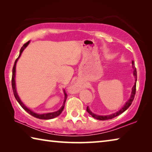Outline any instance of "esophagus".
Masks as SVG:
<instances>
[{"label": "esophagus", "instance_id": "obj_1", "mask_svg": "<svg viewBox=\"0 0 152 152\" xmlns=\"http://www.w3.org/2000/svg\"><path fill=\"white\" fill-rule=\"evenodd\" d=\"M74 88H75V89H74L75 90H77V87H74Z\"/></svg>", "mask_w": 152, "mask_h": 152}]
</instances>
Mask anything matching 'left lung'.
Here are the masks:
<instances>
[{"label": "left lung", "mask_w": 152, "mask_h": 152, "mask_svg": "<svg viewBox=\"0 0 152 152\" xmlns=\"http://www.w3.org/2000/svg\"><path fill=\"white\" fill-rule=\"evenodd\" d=\"M132 67L133 69H134V72H133V75H134V77H135V83H134V86H133L132 89V93H131V95H130L129 99L128 101H127V102L125 103L124 107L121 108V110H119L117 112L110 114V115H97V114H95L92 112V111L89 110V107L87 106V111L88 112L90 115H91L93 118H94L96 119H99V120H107V119H111L112 118H114L116 116H118L121 114L122 113H124L125 111L127 110V109L129 108V107L132 103V102L134 99L135 97V91H136V81H137V71H136V69L135 67V64L134 62L132 61Z\"/></svg>", "instance_id": "1"}]
</instances>
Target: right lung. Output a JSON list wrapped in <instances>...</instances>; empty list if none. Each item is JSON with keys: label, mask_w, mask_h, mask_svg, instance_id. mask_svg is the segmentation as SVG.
Returning a JSON list of instances; mask_svg holds the SVG:
<instances>
[{"label": "right lung", "mask_w": 152, "mask_h": 152, "mask_svg": "<svg viewBox=\"0 0 152 152\" xmlns=\"http://www.w3.org/2000/svg\"><path fill=\"white\" fill-rule=\"evenodd\" d=\"M30 43V41H28L27 42H26L25 44L23 45V46L21 47V49L20 50V53L19 55H18V58L16 59L14 66H13L12 68V91H13V94H14L15 99H17L18 103H19L20 105L22 107L24 110H25L26 112L28 113L30 115H33V117L38 119H50L53 118H55L56 117H57L60 115V114L62 113V111L64 109V107H65V102L66 99V97H67V95L66 94V93L65 91V90H63V93L64 95H65V98H64V101H63V103L61 107L57 111H55V112H50V113H42V114H39V113H37L35 112H34L33 111L31 110L30 109L28 108L24 104V103L22 102V101L20 100L19 96L18 95L17 91V89H16V83H15V75H16V65H17V63L18 60V58H20L21 56V54L23 52V50H25V48L28 46V44Z\"/></svg>", "instance_id": "obj_1"}]
</instances>
